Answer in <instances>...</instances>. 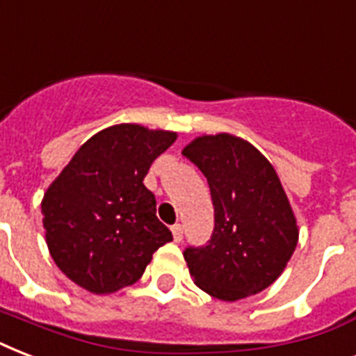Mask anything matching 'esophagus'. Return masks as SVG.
Masks as SVG:
<instances>
[{"label":"esophagus","mask_w":356,"mask_h":356,"mask_svg":"<svg viewBox=\"0 0 356 356\" xmlns=\"http://www.w3.org/2000/svg\"><path fill=\"white\" fill-rule=\"evenodd\" d=\"M172 234L175 242H181V240H183V225H181V223H175L172 227Z\"/></svg>","instance_id":"esophagus-1"}]
</instances>
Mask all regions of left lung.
<instances>
[{"mask_svg": "<svg viewBox=\"0 0 356 356\" xmlns=\"http://www.w3.org/2000/svg\"><path fill=\"white\" fill-rule=\"evenodd\" d=\"M209 181L214 233L184 260L194 284L222 301H238L273 284L299 240L292 205L271 162L248 140L201 134L183 149Z\"/></svg>", "mask_w": 356, "mask_h": 356, "instance_id": "1", "label": "left lung"}]
</instances>
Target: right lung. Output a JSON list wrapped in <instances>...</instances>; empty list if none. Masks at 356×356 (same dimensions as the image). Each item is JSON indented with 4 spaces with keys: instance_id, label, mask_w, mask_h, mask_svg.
Segmentation results:
<instances>
[{
    "instance_id": "add662e5",
    "label": "right lung",
    "mask_w": 356,
    "mask_h": 356,
    "mask_svg": "<svg viewBox=\"0 0 356 356\" xmlns=\"http://www.w3.org/2000/svg\"><path fill=\"white\" fill-rule=\"evenodd\" d=\"M177 133L118 123L81 145L42 200L46 243L58 270L86 292L131 286L173 240L144 177Z\"/></svg>"
}]
</instances>
